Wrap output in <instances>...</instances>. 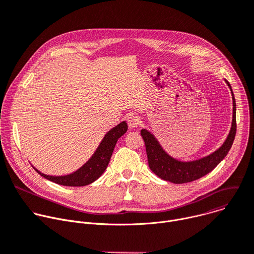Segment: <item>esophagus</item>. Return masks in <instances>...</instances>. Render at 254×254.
<instances>
[{"label":"esophagus","instance_id":"34e87169","mask_svg":"<svg viewBox=\"0 0 254 254\" xmlns=\"http://www.w3.org/2000/svg\"><path fill=\"white\" fill-rule=\"evenodd\" d=\"M127 126L129 128H134L140 125V119L134 114H130L129 117L127 119Z\"/></svg>","mask_w":254,"mask_h":254}]
</instances>
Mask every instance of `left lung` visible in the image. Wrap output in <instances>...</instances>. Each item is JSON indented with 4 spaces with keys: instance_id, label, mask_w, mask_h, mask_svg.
I'll list each match as a JSON object with an SVG mask.
<instances>
[{
    "instance_id": "obj_1",
    "label": "left lung",
    "mask_w": 254,
    "mask_h": 254,
    "mask_svg": "<svg viewBox=\"0 0 254 254\" xmlns=\"http://www.w3.org/2000/svg\"><path fill=\"white\" fill-rule=\"evenodd\" d=\"M225 82L232 93V125L223 145L212 154L197 160L180 161L171 157L160 145L156 136L151 131L146 128L141 130V135L146 145L149 167L158 177L176 184L190 182L210 173L226 157L232 147L236 134V102L231 85L227 80H225Z\"/></svg>"
}]
</instances>
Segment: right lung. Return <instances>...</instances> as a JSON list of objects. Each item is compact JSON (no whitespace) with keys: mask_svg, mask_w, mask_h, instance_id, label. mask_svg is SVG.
<instances>
[{"mask_svg":"<svg viewBox=\"0 0 254 254\" xmlns=\"http://www.w3.org/2000/svg\"><path fill=\"white\" fill-rule=\"evenodd\" d=\"M127 125L126 122H123L119 124L117 127H112L109 131L105 133L101 143L99 144L94 154L91 156V158L82 167H80L78 170H76L71 174L62 175V176H53V175H47L40 172L35 167L33 168L42 177L47 178L55 183L61 184V186H64V187L88 186V184L97 180L105 171L118 140L123 134L127 132Z\"/></svg>","mask_w":254,"mask_h":254,"instance_id":"obj_1","label":"right lung"}]
</instances>
